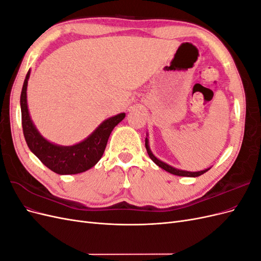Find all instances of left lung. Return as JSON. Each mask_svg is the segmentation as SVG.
<instances>
[{"label":"left lung","instance_id":"left-lung-1","mask_svg":"<svg viewBox=\"0 0 261 261\" xmlns=\"http://www.w3.org/2000/svg\"><path fill=\"white\" fill-rule=\"evenodd\" d=\"M146 143H145V145H146V149H147V152H148V154H149V156H150V159H151L156 165H159V167L161 168V169H163V170H165L167 172H169V173H171V174H174V175H178V176H187V177H197V176H199V175H201V174H203V173H206L207 171H209L210 170V168L209 169H206V170H203V171H198V172H189V171H183V170H177V169H175V168H173V167H171V165H169V164H167V163H164V162H162L161 160H159L158 159V158H155L154 155H153V153L151 152V150H150V148H149V144H148V138H146Z\"/></svg>","mask_w":261,"mask_h":261}]
</instances>
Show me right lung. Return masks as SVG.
<instances>
[{
  "label": "right lung",
  "mask_w": 261,
  "mask_h": 261,
  "mask_svg": "<svg viewBox=\"0 0 261 261\" xmlns=\"http://www.w3.org/2000/svg\"><path fill=\"white\" fill-rule=\"evenodd\" d=\"M30 72L27 73L20 94L21 125L23 136L29 149L46 168L61 175L78 174L96 165L107 147L110 134L125 117L120 113L102 122L89 137L74 146L54 145L41 136L31 121L27 106V85Z\"/></svg>",
  "instance_id": "obj_1"
}]
</instances>
